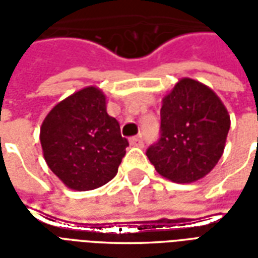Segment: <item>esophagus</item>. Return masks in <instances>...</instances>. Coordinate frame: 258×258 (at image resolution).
<instances>
[{"label": "esophagus", "instance_id": "1", "mask_svg": "<svg viewBox=\"0 0 258 258\" xmlns=\"http://www.w3.org/2000/svg\"><path fill=\"white\" fill-rule=\"evenodd\" d=\"M130 145L131 146H142L144 145V140L141 137H131L130 138Z\"/></svg>", "mask_w": 258, "mask_h": 258}]
</instances>
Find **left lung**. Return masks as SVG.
<instances>
[{"mask_svg":"<svg viewBox=\"0 0 258 258\" xmlns=\"http://www.w3.org/2000/svg\"><path fill=\"white\" fill-rule=\"evenodd\" d=\"M229 124L227 109L209 87L179 80L163 98L160 137L146 149V156L164 178L195 182L222 156Z\"/></svg>","mask_w":258,"mask_h":258,"instance_id":"1","label":"left lung"}]
</instances>
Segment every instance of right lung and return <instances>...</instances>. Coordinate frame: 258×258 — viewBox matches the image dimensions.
Returning a JSON list of instances; mask_svg holds the SVG:
<instances>
[{"label":"right lung","instance_id":"obj_1","mask_svg":"<svg viewBox=\"0 0 258 258\" xmlns=\"http://www.w3.org/2000/svg\"><path fill=\"white\" fill-rule=\"evenodd\" d=\"M48 167L66 186L91 190L117 174L128 141L106 112L101 90L87 87L59 102L40 133Z\"/></svg>","mask_w":258,"mask_h":258}]
</instances>
